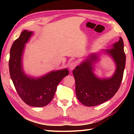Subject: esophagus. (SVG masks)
Segmentation results:
<instances>
[{
	"instance_id": "34e87169",
	"label": "esophagus",
	"mask_w": 134,
	"mask_h": 134,
	"mask_svg": "<svg viewBox=\"0 0 134 134\" xmlns=\"http://www.w3.org/2000/svg\"><path fill=\"white\" fill-rule=\"evenodd\" d=\"M76 65H77V63L75 62H72L70 63V64L69 65L70 70H73L74 68L76 67Z\"/></svg>"
}]
</instances>
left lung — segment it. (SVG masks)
<instances>
[{
    "instance_id": "8db88e82",
    "label": "left lung",
    "mask_w": 134,
    "mask_h": 134,
    "mask_svg": "<svg viewBox=\"0 0 134 134\" xmlns=\"http://www.w3.org/2000/svg\"><path fill=\"white\" fill-rule=\"evenodd\" d=\"M106 52L116 64V71L111 78L100 79L95 76L92 63L97 60L96 54L90 55L72 71L77 98L86 106H94L105 102L116 94L121 86L126 62L122 38L119 37L118 42L113 45V48Z\"/></svg>"
}]
</instances>
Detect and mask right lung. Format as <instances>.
Instances as JSON below:
<instances>
[{
  "label": "right lung",
  "instance_id": "right-lung-1",
  "mask_svg": "<svg viewBox=\"0 0 134 134\" xmlns=\"http://www.w3.org/2000/svg\"><path fill=\"white\" fill-rule=\"evenodd\" d=\"M32 32L25 30L13 43L10 51L9 67L10 77L15 89L25 103L34 107H43L53 100L57 86L69 74L64 69L53 71L38 79L29 77L25 74L22 67V56L25 44Z\"/></svg>",
  "mask_w": 134,
  "mask_h": 134
}]
</instances>
